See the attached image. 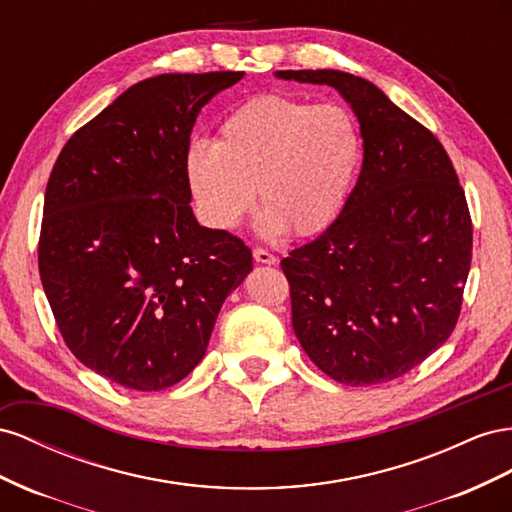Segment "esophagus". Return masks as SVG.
<instances>
[{
    "instance_id": "34e87169",
    "label": "esophagus",
    "mask_w": 512,
    "mask_h": 512,
    "mask_svg": "<svg viewBox=\"0 0 512 512\" xmlns=\"http://www.w3.org/2000/svg\"><path fill=\"white\" fill-rule=\"evenodd\" d=\"M253 257L257 264H266V266H274L276 264V257L270 251H264V248H255Z\"/></svg>"
}]
</instances>
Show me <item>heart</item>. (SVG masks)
<instances>
[{
	"instance_id": "obj_1",
	"label": "heart",
	"mask_w": 512,
	"mask_h": 512,
	"mask_svg": "<svg viewBox=\"0 0 512 512\" xmlns=\"http://www.w3.org/2000/svg\"><path fill=\"white\" fill-rule=\"evenodd\" d=\"M362 154L352 111L289 96H257L229 113L216 143L184 154L197 214L216 231L236 229L255 206V229L276 240L324 231L345 206Z\"/></svg>"
}]
</instances>
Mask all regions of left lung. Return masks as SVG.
<instances>
[{"label":"left lung","mask_w":512,"mask_h":512,"mask_svg":"<svg viewBox=\"0 0 512 512\" xmlns=\"http://www.w3.org/2000/svg\"><path fill=\"white\" fill-rule=\"evenodd\" d=\"M274 77L337 90L364 150L341 214L281 261L294 332L337 382H390L429 358L457 324L472 261L465 193L442 143L371 81L343 70Z\"/></svg>","instance_id":"left-lung-1"}]
</instances>
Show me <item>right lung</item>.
Returning <instances> with one entry per match:
<instances>
[{
	"mask_svg": "<svg viewBox=\"0 0 512 512\" xmlns=\"http://www.w3.org/2000/svg\"><path fill=\"white\" fill-rule=\"evenodd\" d=\"M244 72H167L128 87L68 139L45 193L38 266L70 352L130 390L178 384L253 270L201 227L184 154L199 111Z\"/></svg>",
	"mask_w": 512,
	"mask_h": 512,
	"instance_id": "1",
	"label": "right lung"
}]
</instances>
